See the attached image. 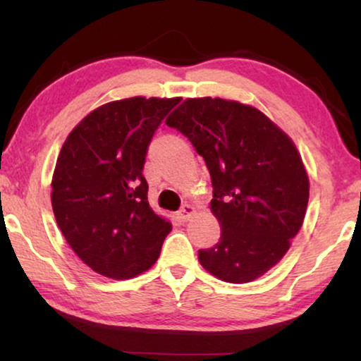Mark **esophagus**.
Returning <instances> with one entry per match:
<instances>
[{
  "label": "esophagus",
  "mask_w": 361,
  "mask_h": 361,
  "mask_svg": "<svg viewBox=\"0 0 361 361\" xmlns=\"http://www.w3.org/2000/svg\"><path fill=\"white\" fill-rule=\"evenodd\" d=\"M194 212H195L194 207L189 205V204H185V205L182 207V209L179 210V214H177V215H179V219H180L182 221H187V220L190 219L192 215H194Z\"/></svg>",
  "instance_id": "1"
}]
</instances>
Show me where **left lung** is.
I'll return each mask as SVG.
<instances>
[{
	"mask_svg": "<svg viewBox=\"0 0 361 361\" xmlns=\"http://www.w3.org/2000/svg\"><path fill=\"white\" fill-rule=\"evenodd\" d=\"M204 157L214 185L212 212L221 235L199 250L221 281L250 283L289 250L304 221L309 179L294 142L253 106L189 98L166 120Z\"/></svg>",
	"mask_w": 361,
	"mask_h": 361,
	"instance_id": "obj_1",
	"label": "left lung"
}]
</instances>
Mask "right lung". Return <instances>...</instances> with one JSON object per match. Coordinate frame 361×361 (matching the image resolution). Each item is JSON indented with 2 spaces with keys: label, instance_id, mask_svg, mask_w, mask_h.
<instances>
[{
  "label": "right lung",
  "instance_id": "1",
  "mask_svg": "<svg viewBox=\"0 0 361 361\" xmlns=\"http://www.w3.org/2000/svg\"><path fill=\"white\" fill-rule=\"evenodd\" d=\"M179 98L135 97L87 115L63 142L52 210L63 238L98 274L128 279L156 263L172 225L151 210L147 146Z\"/></svg>",
  "mask_w": 361,
  "mask_h": 361
}]
</instances>
